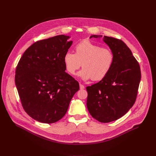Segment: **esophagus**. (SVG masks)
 Returning a JSON list of instances; mask_svg holds the SVG:
<instances>
[{
    "instance_id": "34e87169",
    "label": "esophagus",
    "mask_w": 156,
    "mask_h": 156,
    "mask_svg": "<svg viewBox=\"0 0 156 156\" xmlns=\"http://www.w3.org/2000/svg\"><path fill=\"white\" fill-rule=\"evenodd\" d=\"M80 89L81 90H83V89H84V85H83V84H81V83H80Z\"/></svg>"
}]
</instances>
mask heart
<instances>
[{"instance_id": "b5f03b06", "label": "heart", "mask_w": 156, "mask_h": 156, "mask_svg": "<svg viewBox=\"0 0 156 156\" xmlns=\"http://www.w3.org/2000/svg\"><path fill=\"white\" fill-rule=\"evenodd\" d=\"M75 54L68 51L63 58L66 71L74 75L81 65L78 75L83 80H101L112 68L115 57L112 51L89 40L78 43Z\"/></svg>"}]
</instances>
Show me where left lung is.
I'll return each instance as SVG.
<instances>
[{
  "label": "left lung",
  "instance_id": "obj_1",
  "mask_svg": "<svg viewBox=\"0 0 156 156\" xmlns=\"http://www.w3.org/2000/svg\"><path fill=\"white\" fill-rule=\"evenodd\" d=\"M102 37L92 35L90 38ZM103 41L114 54V64L105 78L86 87V105L94 119L108 123L123 117L135 104L141 70L138 62L124 42L105 36Z\"/></svg>",
  "mask_w": 156,
  "mask_h": 156
}]
</instances>
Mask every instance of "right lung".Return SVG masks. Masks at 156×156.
<instances>
[{
	"label": "right lung",
	"instance_id": "obj_1",
	"mask_svg": "<svg viewBox=\"0 0 156 156\" xmlns=\"http://www.w3.org/2000/svg\"><path fill=\"white\" fill-rule=\"evenodd\" d=\"M63 34L34 42L21 57L15 81L25 112L33 119L52 123L66 114L78 82L65 72V54L73 43Z\"/></svg>",
	"mask_w": 156,
	"mask_h": 156
}]
</instances>
